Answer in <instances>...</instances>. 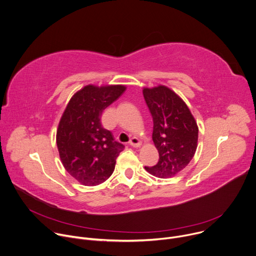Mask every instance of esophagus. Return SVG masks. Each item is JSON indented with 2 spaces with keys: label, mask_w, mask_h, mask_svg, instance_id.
<instances>
[{
  "label": "esophagus",
  "mask_w": 256,
  "mask_h": 256,
  "mask_svg": "<svg viewBox=\"0 0 256 256\" xmlns=\"http://www.w3.org/2000/svg\"><path fill=\"white\" fill-rule=\"evenodd\" d=\"M128 144L132 146V147H134V148H138V147H140V144H142L140 140L138 138H132L130 140Z\"/></svg>",
  "instance_id": "esophagus-1"
}]
</instances>
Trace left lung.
I'll return each mask as SVG.
<instances>
[{"mask_svg":"<svg viewBox=\"0 0 256 256\" xmlns=\"http://www.w3.org/2000/svg\"><path fill=\"white\" fill-rule=\"evenodd\" d=\"M144 98L153 118L152 138L159 161L144 169L159 178H169L184 169L198 147V128L190 108L166 86L144 88Z\"/></svg>","mask_w":256,"mask_h":256,"instance_id":"obj_1","label":"left lung"}]
</instances>
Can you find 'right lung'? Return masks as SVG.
Masks as SVG:
<instances>
[{
	"instance_id": "right-lung-1",
	"label": "right lung",
	"mask_w": 256,
	"mask_h": 256,
	"mask_svg": "<svg viewBox=\"0 0 256 256\" xmlns=\"http://www.w3.org/2000/svg\"><path fill=\"white\" fill-rule=\"evenodd\" d=\"M124 91V85H87L70 98L62 114L56 132L60 158L84 186H98L110 177L124 148L100 122L104 109Z\"/></svg>"
}]
</instances>
